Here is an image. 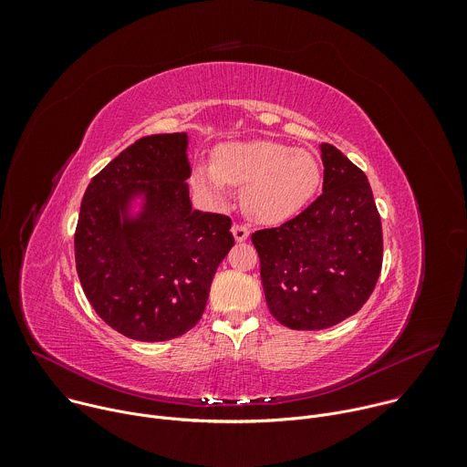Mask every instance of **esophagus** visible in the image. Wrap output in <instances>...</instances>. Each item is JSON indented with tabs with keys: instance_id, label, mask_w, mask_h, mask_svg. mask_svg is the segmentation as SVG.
<instances>
[{
	"instance_id": "esophagus-1",
	"label": "esophagus",
	"mask_w": 467,
	"mask_h": 467,
	"mask_svg": "<svg viewBox=\"0 0 467 467\" xmlns=\"http://www.w3.org/2000/svg\"><path fill=\"white\" fill-rule=\"evenodd\" d=\"M233 236L236 242H245L249 238V229L245 225H233Z\"/></svg>"
}]
</instances>
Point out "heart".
I'll return each instance as SVG.
<instances>
[{
  "label": "heart",
  "instance_id": "1",
  "mask_svg": "<svg viewBox=\"0 0 467 467\" xmlns=\"http://www.w3.org/2000/svg\"><path fill=\"white\" fill-rule=\"evenodd\" d=\"M321 182L319 162L303 150L272 140L227 142L213 164H195L192 190L211 205L227 202V186L244 188V209L264 225H281L301 214Z\"/></svg>",
  "mask_w": 467,
  "mask_h": 467
}]
</instances>
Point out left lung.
<instances>
[{"label": "left lung", "mask_w": 467, "mask_h": 467, "mask_svg": "<svg viewBox=\"0 0 467 467\" xmlns=\"http://www.w3.org/2000/svg\"><path fill=\"white\" fill-rule=\"evenodd\" d=\"M323 193L297 218L251 240L272 316L321 330L362 308L382 265V227L371 186L335 146L321 144Z\"/></svg>", "instance_id": "left-lung-1"}]
</instances>
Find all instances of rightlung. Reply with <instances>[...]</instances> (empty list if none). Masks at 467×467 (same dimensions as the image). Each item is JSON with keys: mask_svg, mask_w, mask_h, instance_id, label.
<instances>
[{"mask_svg": "<svg viewBox=\"0 0 467 467\" xmlns=\"http://www.w3.org/2000/svg\"><path fill=\"white\" fill-rule=\"evenodd\" d=\"M186 132L137 140L88 184L76 265L87 299L119 335L166 342L203 316L234 245L231 220L193 211Z\"/></svg>", "mask_w": 467, "mask_h": 467, "instance_id": "obj_1", "label": "right lung"}]
</instances>
